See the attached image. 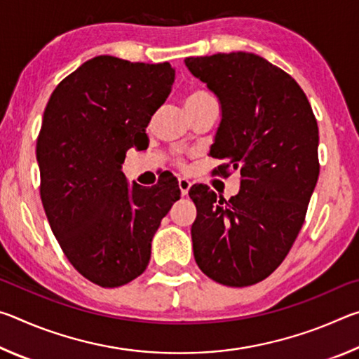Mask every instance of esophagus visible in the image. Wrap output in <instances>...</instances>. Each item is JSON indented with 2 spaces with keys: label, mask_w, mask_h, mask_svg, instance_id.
<instances>
[{
  "label": "esophagus",
  "mask_w": 359,
  "mask_h": 359,
  "mask_svg": "<svg viewBox=\"0 0 359 359\" xmlns=\"http://www.w3.org/2000/svg\"><path fill=\"white\" fill-rule=\"evenodd\" d=\"M190 187H191V182L188 179H179V188H180V193L182 196H187L188 191H190Z\"/></svg>",
  "instance_id": "esophagus-1"
}]
</instances>
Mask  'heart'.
I'll return each mask as SVG.
<instances>
[{"instance_id":"b5f03b06","label":"heart","mask_w":359,"mask_h":359,"mask_svg":"<svg viewBox=\"0 0 359 359\" xmlns=\"http://www.w3.org/2000/svg\"><path fill=\"white\" fill-rule=\"evenodd\" d=\"M212 100V96L205 92V90H201V88H194V90H190L185 95L184 98V104H185V109L187 112L193 111V109H196L198 106H201L203 102Z\"/></svg>"}]
</instances>
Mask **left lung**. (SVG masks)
Here are the masks:
<instances>
[{"label": "left lung", "mask_w": 359, "mask_h": 359, "mask_svg": "<svg viewBox=\"0 0 359 359\" xmlns=\"http://www.w3.org/2000/svg\"><path fill=\"white\" fill-rule=\"evenodd\" d=\"M185 65L220 101L217 172L242 177L229 201L208 185L190 188L194 259L212 280L248 287L282 264L302 228L320 174L317 120L294 79L263 57L215 53Z\"/></svg>", "instance_id": "obj_1"}]
</instances>
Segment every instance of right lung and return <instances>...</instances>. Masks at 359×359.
<instances>
[{
  "label": "right lung",
  "mask_w": 359,
  "mask_h": 359,
  "mask_svg": "<svg viewBox=\"0 0 359 359\" xmlns=\"http://www.w3.org/2000/svg\"><path fill=\"white\" fill-rule=\"evenodd\" d=\"M174 77L169 63L100 55L65 77L46 106L36 144L42 205L69 263L102 288L142 274L180 198L171 175L141 187L121 172L126 151L149 145L145 128Z\"/></svg>",
  "instance_id": "1"
}]
</instances>
